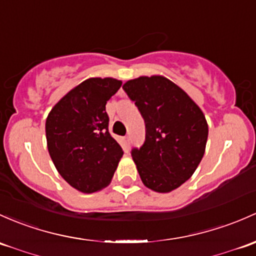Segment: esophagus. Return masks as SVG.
I'll list each match as a JSON object with an SVG mask.
<instances>
[{"mask_svg": "<svg viewBox=\"0 0 256 256\" xmlns=\"http://www.w3.org/2000/svg\"><path fill=\"white\" fill-rule=\"evenodd\" d=\"M124 140H125L126 144H128V142H130V137H128V136H125V137H124Z\"/></svg>", "mask_w": 256, "mask_h": 256, "instance_id": "esophagus-1", "label": "esophagus"}]
</instances>
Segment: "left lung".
<instances>
[{
	"label": "left lung",
	"instance_id": "8db88e82",
	"mask_svg": "<svg viewBox=\"0 0 256 256\" xmlns=\"http://www.w3.org/2000/svg\"><path fill=\"white\" fill-rule=\"evenodd\" d=\"M122 90L146 124L144 146L131 152L140 178L153 192H173L192 178L205 154V114L184 90L160 74L128 80Z\"/></svg>",
	"mask_w": 256,
	"mask_h": 256
}]
</instances>
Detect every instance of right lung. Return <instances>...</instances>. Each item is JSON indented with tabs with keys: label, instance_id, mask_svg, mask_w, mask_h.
Listing matches in <instances>:
<instances>
[{
	"label": "right lung",
	"instance_id": "add662e5",
	"mask_svg": "<svg viewBox=\"0 0 256 256\" xmlns=\"http://www.w3.org/2000/svg\"><path fill=\"white\" fill-rule=\"evenodd\" d=\"M121 80L90 77L66 93L45 122L54 166L74 189L92 194L112 182L124 152L108 131L106 102Z\"/></svg>",
	"mask_w": 256,
	"mask_h": 256
}]
</instances>
